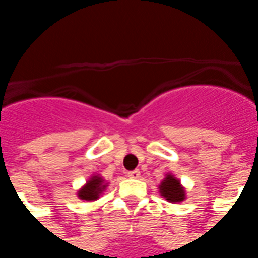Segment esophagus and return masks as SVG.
<instances>
[{
    "label": "esophagus",
    "mask_w": 258,
    "mask_h": 258,
    "mask_svg": "<svg viewBox=\"0 0 258 258\" xmlns=\"http://www.w3.org/2000/svg\"><path fill=\"white\" fill-rule=\"evenodd\" d=\"M128 177H130V178H134V179L140 178V177H141V171H140V170H134V171H130Z\"/></svg>",
    "instance_id": "34e87169"
}]
</instances>
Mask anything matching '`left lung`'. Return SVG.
I'll return each instance as SVG.
<instances>
[{
    "instance_id": "1",
    "label": "left lung",
    "mask_w": 258,
    "mask_h": 258,
    "mask_svg": "<svg viewBox=\"0 0 258 258\" xmlns=\"http://www.w3.org/2000/svg\"><path fill=\"white\" fill-rule=\"evenodd\" d=\"M159 192L170 203H181L186 199V190L175 175L167 173L159 185Z\"/></svg>"
}]
</instances>
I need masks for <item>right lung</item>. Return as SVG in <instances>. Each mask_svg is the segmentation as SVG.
I'll return each mask as SVG.
<instances>
[{
	"mask_svg": "<svg viewBox=\"0 0 258 258\" xmlns=\"http://www.w3.org/2000/svg\"><path fill=\"white\" fill-rule=\"evenodd\" d=\"M107 184L109 182H106V179H103V177H101L99 174H92L90 178L87 179V182L77 190V196L79 199L87 200V202L98 200L109 186Z\"/></svg>",
	"mask_w": 258,
	"mask_h": 258,
	"instance_id": "1",
	"label": "right lung"
}]
</instances>
